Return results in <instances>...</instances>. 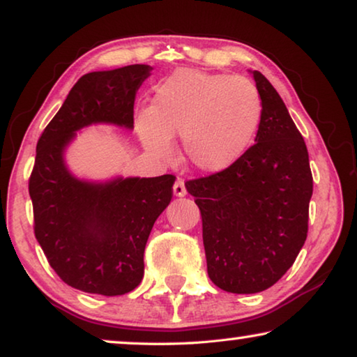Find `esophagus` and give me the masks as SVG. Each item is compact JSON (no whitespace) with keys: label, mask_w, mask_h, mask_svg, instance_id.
Wrapping results in <instances>:
<instances>
[{"label":"esophagus","mask_w":357,"mask_h":357,"mask_svg":"<svg viewBox=\"0 0 357 357\" xmlns=\"http://www.w3.org/2000/svg\"><path fill=\"white\" fill-rule=\"evenodd\" d=\"M173 193L176 197H184L185 195V185H184V179L178 178L176 183L173 185Z\"/></svg>","instance_id":"esophagus-1"}]
</instances>
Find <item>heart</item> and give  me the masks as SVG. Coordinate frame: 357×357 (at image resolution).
Masks as SVG:
<instances>
[{
  "label": "heart",
  "instance_id": "heart-1",
  "mask_svg": "<svg viewBox=\"0 0 357 357\" xmlns=\"http://www.w3.org/2000/svg\"><path fill=\"white\" fill-rule=\"evenodd\" d=\"M261 116L249 78L178 69L155 88L154 105L138 114L137 129L144 146L162 157L173 153L172 135H181L190 164L217 173L245 154Z\"/></svg>",
  "mask_w": 357,
  "mask_h": 357
}]
</instances>
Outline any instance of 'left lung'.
Returning <instances> with one entry per match:
<instances>
[{
  "mask_svg": "<svg viewBox=\"0 0 357 357\" xmlns=\"http://www.w3.org/2000/svg\"><path fill=\"white\" fill-rule=\"evenodd\" d=\"M252 74L263 102L257 143L227 170L185 183L202 213L209 279L236 294L264 291L291 268L313 192L304 138L268 78Z\"/></svg>",
  "mask_w": 357,
  "mask_h": 357,
  "instance_id": "obj_1",
  "label": "left lung"
}]
</instances>
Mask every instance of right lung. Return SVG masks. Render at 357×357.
Here are the masks:
<instances>
[{"label":"right lung","instance_id":"add662e5","mask_svg":"<svg viewBox=\"0 0 357 357\" xmlns=\"http://www.w3.org/2000/svg\"><path fill=\"white\" fill-rule=\"evenodd\" d=\"M151 69L132 64L83 75L36 148L29 176L36 239L59 279L84 293L121 296L140 285L146 241L176 178L88 183L70 174L64 149L84 126L134 128L135 94Z\"/></svg>","mask_w":357,"mask_h":357}]
</instances>
